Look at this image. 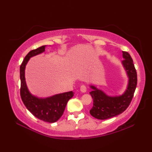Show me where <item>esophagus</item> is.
<instances>
[{
  "label": "esophagus",
  "instance_id": "esophagus-1",
  "mask_svg": "<svg viewBox=\"0 0 152 152\" xmlns=\"http://www.w3.org/2000/svg\"><path fill=\"white\" fill-rule=\"evenodd\" d=\"M80 91H81L82 93H85L87 91V87L85 85H82L81 87H80Z\"/></svg>",
  "mask_w": 152,
  "mask_h": 152
}]
</instances>
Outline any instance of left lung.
I'll use <instances>...</instances> for the list:
<instances>
[{
  "label": "left lung",
  "instance_id": "left-lung-1",
  "mask_svg": "<svg viewBox=\"0 0 152 152\" xmlns=\"http://www.w3.org/2000/svg\"><path fill=\"white\" fill-rule=\"evenodd\" d=\"M122 53L124 58L122 63L129 78L127 89L121 96L111 97L95 87L91 86L93 91L89 93L93 99V106L89 112L96 119H106L121 114L128 108L133 98L137 85V70L129 53L124 51Z\"/></svg>",
  "mask_w": 152,
  "mask_h": 152
}]
</instances>
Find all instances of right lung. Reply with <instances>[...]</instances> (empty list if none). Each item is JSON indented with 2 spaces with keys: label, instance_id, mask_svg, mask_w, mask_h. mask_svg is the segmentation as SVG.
I'll use <instances>...</instances> for the list:
<instances>
[{
  "label": "right lung",
  "instance_id": "1",
  "mask_svg": "<svg viewBox=\"0 0 152 152\" xmlns=\"http://www.w3.org/2000/svg\"><path fill=\"white\" fill-rule=\"evenodd\" d=\"M45 46L30 51L20 66V95L23 102L32 114L38 119L48 123L57 121L62 115L68 101L74 96L71 91L54 95L47 99H38L28 91L25 79V69L30 57L44 52Z\"/></svg>",
  "mask_w": 152,
  "mask_h": 152
}]
</instances>
